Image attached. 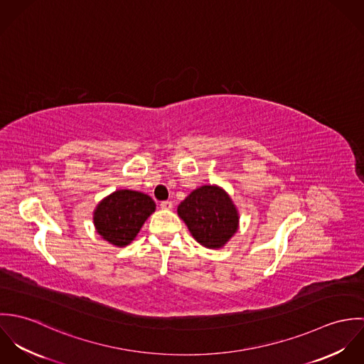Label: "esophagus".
Wrapping results in <instances>:
<instances>
[{
  "mask_svg": "<svg viewBox=\"0 0 364 364\" xmlns=\"http://www.w3.org/2000/svg\"><path fill=\"white\" fill-rule=\"evenodd\" d=\"M161 208L162 210H171V208H173V205H172V202H169V200H166V202H161Z\"/></svg>",
  "mask_w": 364,
  "mask_h": 364,
  "instance_id": "1",
  "label": "esophagus"
}]
</instances>
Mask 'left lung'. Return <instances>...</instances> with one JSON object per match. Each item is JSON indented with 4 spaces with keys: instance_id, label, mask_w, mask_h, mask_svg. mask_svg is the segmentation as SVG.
<instances>
[{
    "instance_id": "left-lung-1",
    "label": "left lung",
    "mask_w": 364,
    "mask_h": 364,
    "mask_svg": "<svg viewBox=\"0 0 364 364\" xmlns=\"http://www.w3.org/2000/svg\"><path fill=\"white\" fill-rule=\"evenodd\" d=\"M192 237L205 248H223L240 227V213L231 196L217 185H202L178 206Z\"/></svg>"
}]
</instances>
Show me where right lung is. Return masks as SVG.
<instances>
[{"mask_svg": "<svg viewBox=\"0 0 364 364\" xmlns=\"http://www.w3.org/2000/svg\"><path fill=\"white\" fill-rule=\"evenodd\" d=\"M156 211L154 200L141 192L119 189L104 198L94 210V227L109 244L123 248L140 232Z\"/></svg>", "mask_w": 364, "mask_h": 364, "instance_id": "1", "label": "right lung"}]
</instances>
